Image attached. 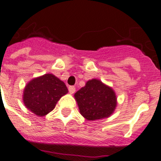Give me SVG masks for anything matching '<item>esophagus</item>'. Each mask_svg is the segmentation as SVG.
Instances as JSON below:
<instances>
[{
  "label": "esophagus",
  "mask_w": 161,
  "mask_h": 161,
  "mask_svg": "<svg viewBox=\"0 0 161 161\" xmlns=\"http://www.w3.org/2000/svg\"><path fill=\"white\" fill-rule=\"evenodd\" d=\"M68 91H69V93H74L76 91V88L74 86H69L68 87Z\"/></svg>",
  "instance_id": "1"
}]
</instances>
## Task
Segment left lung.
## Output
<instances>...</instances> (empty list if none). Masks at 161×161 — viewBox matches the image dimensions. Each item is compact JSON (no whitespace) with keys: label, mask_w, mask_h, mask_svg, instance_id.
Segmentation results:
<instances>
[{"label":"left lung","mask_w":161,"mask_h":161,"mask_svg":"<svg viewBox=\"0 0 161 161\" xmlns=\"http://www.w3.org/2000/svg\"><path fill=\"white\" fill-rule=\"evenodd\" d=\"M74 96L80 114L88 120L108 117L117 104L116 96L112 88L98 79L88 81Z\"/></svg>","instance_id":"obj_1"}]
</instances>
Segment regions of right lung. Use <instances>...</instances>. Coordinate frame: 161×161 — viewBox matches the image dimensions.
Here are the masks:
<instances>
[{"instance_id": "add662e5", "label": "right lung", "mask_w": 161, "mask_h": 161, "mask_svg": "<svg viewBox=\"0 0 161 161\" xmlns=\"http://www.w3.org/2000/svg\"><path fill=\"white\" fill-rule=\"evenodd\" d=\"M65 83L53 74L34 78L24 89L26 107L35 114L44 116L55 108L62 96L68 93Z\"/></svg>"}]
</instances>
